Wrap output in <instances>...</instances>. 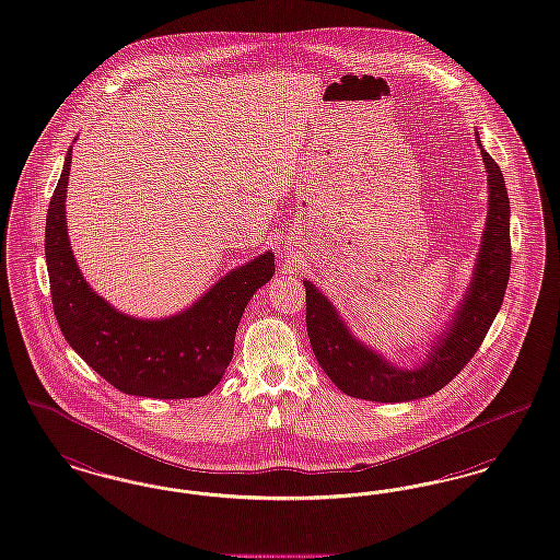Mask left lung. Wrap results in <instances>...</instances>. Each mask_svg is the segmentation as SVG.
<instances>
[{
  "label": "left lung",
  "instance_id": "left-lung-1",
  "mask_svg": "<svg viewBox=\"0 0 560 560\" xmlns=\"http://www.w3.org/2000/svg\"><path fill=\"white\" fill-rule=\"evenodd\" d=\"M477 143L481 148L479 137ZM481 156L488 168L490 210L477 267L456 318L446 336L433 343L423 366L400 371L364 348L350 336L327 298L311 281H304L306 329L314 357L343 394L371 402H406L431 396L469 364L490 331L511 277V203L500 166L483 148Z\"/></svg>",
  "mask_w": 560,
  "mask_h": 560
}]
</instances>
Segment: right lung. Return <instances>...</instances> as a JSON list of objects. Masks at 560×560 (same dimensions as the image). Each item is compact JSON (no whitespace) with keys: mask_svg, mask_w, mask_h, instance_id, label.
Here are the masks:
<instances>
[{"mask_svg":"<svg viewBox=\"0 0 560 560\" xmlns=\"http://www.w3.org/2000/svg\"><path fill=\"white\" fill-rule=\"evenodd\" d=\"M72 145L45 221V260L56 320L72 350L122 394L143 398H200L223 377L249 298L270 281L267 252L231 270L189 311L139 320L114 311L91 290L74 262L67 235V183Z\"/></svg>","mask_w":560,"mask_h":560,"instance_id":"add662e5","label":"right lung"}]
</instances>
